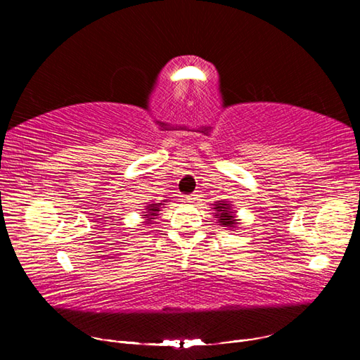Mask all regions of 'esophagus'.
<instances>
[{
  "mask_svg": "<svg viewBox=\"0 0 360 360\" xmlns=\"http://www.w3.org/2000/svg\"><path fill=\"white\" fill-rule=\"evenodd\" d=\"M198 198V195H186L184 197V202L187 203H195V200Z\"/></svg>",
  "mask_w": 360,
  "mask_h": 360,
  "instance_id": "1",
  "label": "esophagus"
}]
</instances>
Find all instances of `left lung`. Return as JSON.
I'll use <instances>...</instances> for the list:
<instances>
[{
    "instance_id": "left-lung-1",
    "label": "left lung",
    "mask_w": 360,
    "mask_h": 360,
    "mask_svg": "<svg viewBox=\"0 0 360 360\" xmlns=\"http://www.w3.org/2000/svg\"><path fill=\"white\" fill-rule=\"evenodd\" d=\"M212 210H214V216L217 219V224L221 227H225L229 230H236L238 229V222L240 219L236 216V211L233 210V205L229 202H216V205H212Z\"/></svg>"
}]
</instances>
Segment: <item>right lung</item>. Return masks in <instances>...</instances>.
<instances>
[{"instance_id": "right-lung-1", "label": "right lung", "mask_w": 360, "mask_h": 360, "mask_svg": "<svg viewBox=\"0 0 360 360\" xmlns=\"http://www.w3.org/2000/svg\"><path fill=\"white\" fill-rule=\"evenodd\" d=\"M168 200H163L162 203H149L146 205V208L143 211V217H144V222L143 225H149L155 221V217L158 216V212H160V208H163V205H165Z\"/></svg>"}]
</instances>
